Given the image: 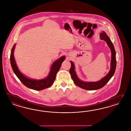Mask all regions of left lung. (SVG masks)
Instances as JSON below:
<instances>
[{
  "mask_svg": "<svg viewBox=\"0 0 131 131\" xmlns=\"http://www.w3.org/2000/svg\"><path fill=\"white\" fill-rule=\"evenodd\" d=\"M100 38L101 40L105 41L107 45L110 47L111 52V68L110 72L107 75L103 78L102 80L97 82H84L79 79L75 71L74 65L72 62H70L71 66L70 68L69 72L71 76L72 79L74 83L82 89L87 90H95L101 89L108 82L112 77L113 76L116 68V51L114 49L113 44L111 42L110 38L106 34L103 32L100 33Z\"/></svg>",
  "mask_w": 131,
  "mask_h": 131,
  "instance_id": "8db88e82",
  "label": "left lung"
}]
</instances>
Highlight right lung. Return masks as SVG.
<instances>
[{
	"instance_id": "right-lung-1",
	"label": "right lung",
	"mask_w": 131,
	"mask_h": 131,
	"mask_svg": "<svg viewBox=\"0 0 131 131\" xmlns=\"http://www.w3.org/2000/svg\"><path fill=\"white\" fill-rule=\"evenodd\" d=\"M15 47V44L13 46L12 49V52L10 55V64L13 72L19 80L21 81V83L27 88L37 91H40L51 86L55 80L56 74L61 68L62 63L65 59V56H63L61 57L53 63L51 66L50 74L46 79L41 80H34L26 78L19 71L15 63L13 55Z\"/></svg>"
}]
</instances>
